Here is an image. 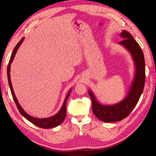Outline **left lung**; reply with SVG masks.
<instances>
[{"label":"left lung","instance_id":"1","mask_svg":"<svg viewBox=\"0 0 156 156\" xmlns=\"http://www.w3.org/2000/svg\"><path fill=\"white\" fill-rule=\"evenodd\" d=\"M123 40L119 45L129 52L134 62L133 79L124 98L112 105H103L99 102L91 90L88 94L92 100V111L99 120L105 122H115L124 119L133 111L143 92L145 83V62L139 45L128 32L122 30L120 34Z\"/></svg>","mask_w":156,"mask_h":156}]
</instances>
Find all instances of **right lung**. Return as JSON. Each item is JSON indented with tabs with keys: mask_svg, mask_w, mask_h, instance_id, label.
<instances>
[{
	"mask_svg": "<svg viewBox=\"0 0 156 156\" xmlns=\"http://www.w3.org/2000/svg\"><path fill=\"white\" fill-rule=\"evenodd\" d=\"M25 37H23V38L20 40V41L16 45V46L14 48L12 54L11 55L10 62H9L8 66V68H7V75H8V83H9V86H10V90L12 92V95L13 97V99L14 101H15L16 104L17 105V107L18 108L19 111L21 113V115L24 116L27 120L30 122L31 123L33 124L36 125L37 127H41V128L44 129H49V128H53V127H55L56 126H59L62 123V122L64 120L66 115V103L70 95L71 92L72 90V88L69 89V90L67 94L66 97L63 103V104L61 107L59 111L55 114L53 116H51L50 117L48 118H44V119H38V118H36L34 116H32L30 115L27 113L24 109L22 108V107L20 105V103L18 102L16 96V94L14 93L13 89L12 87V84L11 82V77H10V67H11V64L13 62V60L14 59V57H15V55L17 53V51L19 49V48L21 46L22 43L24 41Z\"/></svg>",
	"mask_w": 156,
	"mask_h": 156,
	"instance_id": "add662e5",
	"label": "right lung"
}]
</instances>
